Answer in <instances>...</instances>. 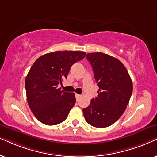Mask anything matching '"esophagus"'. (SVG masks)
<instances>
[{
	"mask_svg": "<svg viewBox=\"0 0 157 157\" xmlns=\"http://www.w3.org/2000/svg\"><path fill=\"white\" fill-rule=\"evenodd\" d=\"M75 97H76V100H78L79 98L81 97V95H79V94H75Z\"/></svg>",
	"mask_w": 157,
	"mask_h": 157,
	"instance_id": "esophagus-1",
	"label": "esophagus"
}]
</instances>
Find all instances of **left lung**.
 <instances>
[{
  "label": "left lung",
  "instance_id": "obj_1",
  "mask_svg": "<svg viewBox=\"0 0 157 157\" xmlns=\"http://www.w3.org/2000/svg\"><path fill=\"white\" fill-rule=\"evenodd\" d=\"M98 95L83 108L85 121L92 126L105 128L122 116L133 91V83L126 68L118 59L102 52L89 53Z\"/></svg>",
  "mask_w": 157,
  "mask_h": 157
}]
</instances>
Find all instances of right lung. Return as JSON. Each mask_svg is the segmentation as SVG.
<instances>
[{
  "mask_svg": "<svg viewBox=\"0 0 157 157\" xmlns=\"http://www.w3.org/2000/svg\"><path fill=\"white\" fill-rule=\"evenodd\" d=\"M85 54L81 51L51 52L41 56L31 66L25 80L27 101L41 123L54 126L67 118L76 102L75 93L61 90L57 85Z\"/></svg>",
  "mask_w": 157,
  "mask_h": 157,
  "instance_id": "obj_1",
  "label": "right lung"
}]
</instances>
